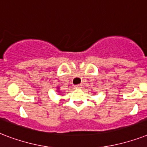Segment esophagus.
<instances>
[{
	"label": "esophagus",
	"instance_id": "esophagus-1",
	"mask_svg": "<svg viewBox=\"0 0 147 147\" xmlns=\"http://www.w3.org/2000/svg\"><path fill=\"white\" fill-rule=\"evenodd\" d=\"M82 87V85H81V84H79V85H76V86H75V88H81Z\"/></svg>",
	"mask_w": 147,
	"mask_h": 147
}]
</instances>
